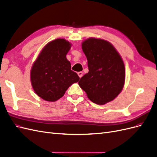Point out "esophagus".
Masks as SVG:
<instances>
[{"label": "esophagus", "mask_w": 157, "mask_h": 157, "mask_svg": "<svg viewBox=\"0 0 157 157\" xmlns=\"http://www.w3.org/2000/svg\"><path fill=\"white\" fill-rule=\"evenodd\" d=\"M78 75L79 78H81L82 77V75H83V73H82V72H81V71L78 72Z\"/></svg>", "instance_id": "34e87169"}]
</instances>
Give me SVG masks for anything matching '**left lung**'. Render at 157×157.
I'll return each mask as SVG.
<instances>
[{
    "label": "left lung",
    "mask_w": 157,
    "mask_h": 157,
    "mask_svg": "<svg viewBox=\"0 0 157 157\" xmlns=\"http://www.w3.org/2000/svg\"><path fill=\"white\" fill-rule=\"evenodd\" d=\"M88 73L80 79V87L92 102L105 104L121 92L125 80L124 61L110 42L90 37L82 41Z\"/></svg>",
    "instance_id": "obj_1"
}]
</instances>
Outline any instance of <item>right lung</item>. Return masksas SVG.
<instances>
[{
  "mask_svg": "<svg viewBox=\"0 0 157 157\" xmlns=\"http://www.w3.org/2000/svg\"><path fill=\"white\" fill-rule=\"evenodd\" d=\"M71 45L63 38L50 41L33 63L30 71L32 86L36 94L45 101L58 100L80 79L71 70V63L66 57Z\"/></svg>",
  "mask_w": 157,
  "mask_h": 157,
  "instance_id": "obj_1",
  "label": "right lung"
}]
</instances>
